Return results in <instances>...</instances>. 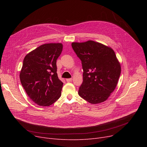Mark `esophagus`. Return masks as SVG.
<instances>
[{"label":"esophagus","instance_id":"obj_1","mask_svg":"<svg viewBox=\"0 0 147 147\" xmlns=\"http://www.w3.org/2000/svg\"><path fill=\"white\" fill-rule=\"evenodd\" d=\"M73 80V79L72 78H70V79H66V81L67 82H71Z\"/></svg>","mask_w":147,"mask_h":147}]
</instances>
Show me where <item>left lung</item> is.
Instances as JSON below:
<instances>
[{
	"mask_svg": "<svg viewBox=\"0 0 147 147\" xmlns=\"http://www.w3.org/2000/svg\"><path fill=\"white\" fill-rule=\"evenodd\" d=\"M71 46L82 61L83 69L79 96L92 104L105 101L116 87L121 73L114 51L93 40L73 42Z\"/></svg>",
	"mask_w": 147,
	"mask_h": 147,
	"instance_id": "1",
	"label": "left lung"
}]
</instances>
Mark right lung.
Listing matches in <instances>:
<instances>
[{"label": "right lung", "instance_id": "right-lung-1", "mask_svg": "<svg viewBox=\"0 0 147 147\" xmlns=\"http://www.w3.org/2000/svg\"><path fill=\"white\" fill-rule=\"evenodd\" d=\"M61 43H46L26 55L20 73L22 86L36 104L48 107L59 98L63 83L57 73V59L63 51Z\"/></svg>", "mask_w": 147, "mask_h": 147}]
</instances>
